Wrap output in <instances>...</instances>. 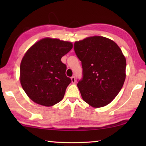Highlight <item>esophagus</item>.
Masks as SVG:
<instances>
[{
  "label": "esophagus",
  "mask_w": 146,
  "mask_h": 146,
  "mask_svg": "<svg viewBox=\"0 0 146 146\" xmlns=\"http://www.w3.org/2000/svg\"><path fill=\"white\" fill-rule=\"evenodd\" d=\"M71 82H72V83H75L76 80H75V76H71Z\"/></svg>",
  "instance_id": "34e87169"
}]
</instances>
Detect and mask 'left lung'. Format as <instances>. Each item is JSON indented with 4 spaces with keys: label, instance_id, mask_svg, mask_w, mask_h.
I'll return each instance as SVG.
<instances>
[{
    "label": "left lung",
    "instance_id": "left-lung-1",
    "mask_svg": "<svg viewBox=\"0 0 146 146\" xmlns=\"http://www.w3.org/2000/svg\"><path fill=\"white\" fill-rule=\"evenodd\" d=\"M74 50L82 62L77 86L83 100L93 108L108 105L125 81L126 60L120 48L110 39L94 36L75 42Z\"/></svg>",
    "mask_w": 146,
    "mask_h": 146
}]
</instances>
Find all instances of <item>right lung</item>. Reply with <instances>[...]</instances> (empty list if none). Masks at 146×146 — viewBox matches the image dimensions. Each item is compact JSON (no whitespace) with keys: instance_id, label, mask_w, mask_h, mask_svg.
<instances>
[{"instance_id":"right-lung-1","label":"right lung","mask_w":146,"mask_h":146,"mask_svg":"<svg viewBox=\"0 0 146 146\" xmlns=\"http://www.w3.org/2000/svg\"><path fill=\"white\" fill-rule=\"evenodd\" d=\"M73 48L70 42L46 38L29 48L21 61L20 73L23 90L30 99L44 106L60 102L71 82L61 58Z\"/></svg>"}]
</instances>
